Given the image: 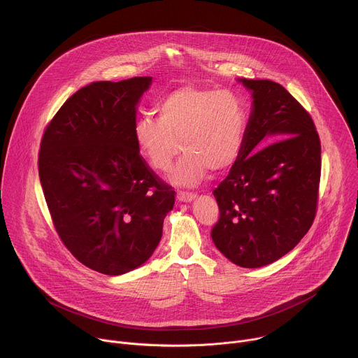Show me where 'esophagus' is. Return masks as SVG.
Listing matches in <instances>:
<instances>
[{
    "label": "esophagus",
    "instance_id": "obj_1",
    "mask_svg": "<svg viewBox=\"0 0 358 358\" xmlns=\"http://www.w3.org/2000/svg\"><path fill=\"white\" fill-rule=\"evenodd\" d=\"M195 192H187V191H178V194H177V198H178V201H181V202H191L194 198H195Z\"/></svg>",
    "mask_w": 358,
    "mask_h": 358
}]
</instances>
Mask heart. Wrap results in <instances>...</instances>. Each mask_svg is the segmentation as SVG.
<instances>
[{"mask_svg":"<svg viewBox=\"0 0 358 358\" xmlns=\"http://www.w3.org/2000/svg\"><path fill=\"white\" fill-rule=\"evenodd\" d=\"M159 119L137 120V145L148 164L167 173L182 150L171 174L177 185L192 187L208 171L232 169L242 155L246 112L241 99L228 90L184 86L166 94L157 106Z\"/></svg>","mask_w":358,"mask_h":358,"instance_id":"obj_1","label":"heart"}]
</instances>
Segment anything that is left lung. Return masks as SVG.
Segmentation results:
<instances>
[{
  "instance_id": "left-lung-1",
  "label": "left lung",
  "mask_w": 358,
  "mask_h": 358,
  "mask_svg": "<svg viewBox=\"0 0 358 358\" xmlns=\"http://www.w3.org/2000/svg\"><path fill=\"white\" fill-rule=\"evenodd\" d=\"M241 82L253 105L242 155L214 189L220 218L211 236L235 265L261 268L290 252L315 221L322 145L312 116L282 85Z\"/></svg>"
}]
</instances>
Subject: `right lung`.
Instances as JSON below:
<instances>
[{"label": "right lung", "instance_id": "right-lung-1", "mask_svg": "<svg viewBox=\"0 0 358 358\" xmlns=\"http://www.w3.org/2000/svg\"><path fill=\"white\" fill-rule=\"evenodd\" d=\"M150 76L93 82L43 131L38 170L54 227L85 266L122 275L157 248L176 192L140 156L136 106Z\"/></svg>", "mask_w": 358, "mask_h": 358}]
</instances>
